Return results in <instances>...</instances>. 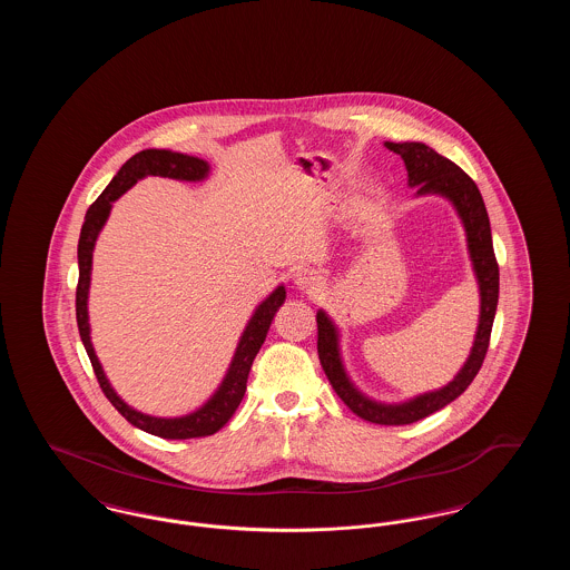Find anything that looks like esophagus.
<instances>
[{
    "label": "esophagus",
    "mask_w": 570,
    "mask_h": 570,
    "mask_svg": "<svg viewBox=\"0 0 570 570\" xmlns=\"http://www.w3.org/2000/svg\"><path fill=\"white\" fill-rule=\"evenodd\" d=\"M295 284H297L298 288H303V291H314V288H318L321 277L316 275V272L301 269V272H297V275H295Z\"/></svg>",
    "instance_id": "obj_1"
}]
</instances>
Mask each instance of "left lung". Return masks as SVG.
Masks as SVG:
<instances>
[{
  "label": "left lung",
  "mask_w": 570,
  "mask_h": 570,
  "mask_svg": "<svg viewBox=\"0 0 570 570\" xmlns=\"http://www.w3.org/2000/svg\"><path fill=\"white\" fill-rule=\"evenodd\" d=\"M386 147L395 154H400L406 163L407 181L410 186H416L419 194L425 191H438L453 200L458 207L465 233H468V247L474 263V272L479 277L481 288V321L476 340L472 346L470 358L461 367L460 374L451 384L435 393H425L412 402L400 404V406H382L367 397H363L346 376L340 351H337V331L333 323L325 316V312L316 314L318 323V358L325 370L326 379L331 382L333 391L340 395V400L353 410L356 416L379 423V425H407L416 423L435 410L451 404L458 400L461 393L470 386V382L476 379L491 337V326L495 318L498 307V293H500V269L493 254V242H491V228H489L488 209L483 203V196L476 188V184L465 175L460 166L451 163L449 158L435 154L432 147L423 142H386Z\"/></svg>",
  "instance_id": "8db88e82"
}]
</instances>
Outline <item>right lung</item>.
I'll return each mask as SVG.
<instances>
[{
	"mask_svg": "<svg viewBox=\"0 0 570 570\" xmlns=\"http://www.w3.org/2000/svg\"><path fill=\"white\" fill-rule=\"evenodd\" d=\"M209 166L205 160L184 156V154H175V151H166V149H145L140 154L132 156L128 163L119 168V173L112 177L107 190L102 191L94 205L87 209L85 222H82L81 239H79V284H77V325L81 333L82 346L87 351V356L91 361L94 374L98 379V384L102 389V393L107 395L110 404L115 410L130 421L135 428L147 432V434L160 435L166 440H186V438H203V435L216 434L217 430H222L230 416L235 414V410L242 404L245 395V384L247 376L252 370V363L256 358V354L261 351L267 331L272 326L273 316L279 309V305L286 298L284 286L275 288L269 298H265L258 309L254 312L249 325L245 326L244 337L237 346L235 358L230 363V370L226 374V379L222 382V386L217 389L216 395L196 412H191L188 416L181 419H156V416H147L140 414L130 406H126L115 391L110 389L109 380L105 379V372L96 358V353L91 348L89 342V321H87V291H89V275H91V252L96 237L100 233V228L105 226L107 217H109L110 205L115 198H119L128 188H132L136 181L145 175H160V177H173V179H186V181H196L203 179L207 175Z\"/></svg>",
	"mask_w": 570,
	"mask_h": 570,
	"instance_id": "right-lung-1",
	"label": "right lung"
}]
</instances>
